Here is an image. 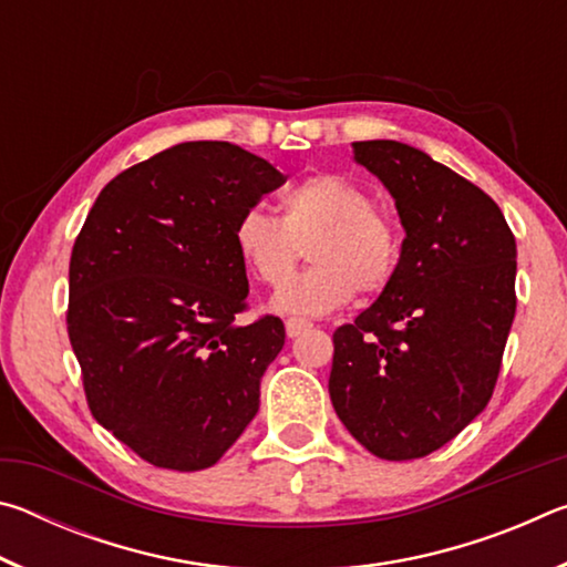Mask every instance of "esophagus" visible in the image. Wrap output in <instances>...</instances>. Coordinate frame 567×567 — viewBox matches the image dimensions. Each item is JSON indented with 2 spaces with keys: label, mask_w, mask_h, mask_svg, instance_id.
Segmentation results:
<instances>
[{
  "label": "esophagus",
  "mask_w": 567,
  "mask_h": 567,
  "mask_svg": "<svg viewBox=\"0 0 567 567\" xmlns=\"http://www.w3.org/2000/svg\"><path fill=\"white\" fill-rule=\"evenodd\" d=\"M312 328L310 320H300V318H290L285 322V330H287V338H300L302 332H307Z\"/></svg>",
  "instance_id": "34e87169"
}]
</instances>
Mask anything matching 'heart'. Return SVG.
Listing matches in <instances>:
<instances>
[{
  "label": "heart",
  "instance_id": "heart-1",
  "mask_svg": "<svg viewBox=\"0 0 567 567\" xmlns=\"http://www.w3.org/2000/svg\"><path fill=\"white\" fill-rule=\"evenodd\" d=\"M277 215L247 209L233 227L245 270L262 285L282 287L307 245L310 270L275 297L285 315H328L354 295L388 290L402 265V229L372 195L350 177L318 172L277 197Z\"/></svg>",
  "mask_w": 567,
  "mask_h": 567
}]
</instances>
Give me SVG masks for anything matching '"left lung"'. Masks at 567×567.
<instances>
[{"label":"left lung","mask_w":567,"mask_h":567,"mask_svg":"<svg viewBox=\"0 0 567 567\" xmlns=\"http://www.w3.org/2000/svg\"><path fill=\"white\" fill-rule=\"evenodd\" d=\"M395 199L400 272L334 330L332 408L382 460L435 453L493 398L515 318V237L491 197L422 150L352 142Z\"/></svg>","instance_id":"obj_1"}]
</instances>
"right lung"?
Segmentation results:
<instances>
[{
  "mask_svg": "<svg viewBox=\"0 0 567 567\" xmlns=\"http://www.w3.org/2000/svg\"><path fill=\"white\" fill-rule=\"evenodd\" d=\"M287 177L229 142H182L100 192L70 260L66 332L94 420L142 460L215 465L260 410L285 324L247 307L239 215Z\"/></svg>",
  "mask_w": 567,
  "mask_h": 567,
  "instance_id": "right-lung-1",
  "label": "right lung"
}]
</instances>
